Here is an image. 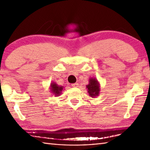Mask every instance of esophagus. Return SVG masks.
Returning a JSON list of instances; mask_svg holds the SVG:
<instances>
[{
	"mask_svg": "<svg viewBox=\"0 0 150 150\" xmlns=\"http://www.w3.org/2000/svg\"><path fill=\"white\" fill-rule=\"evenodd\" d=\"M71 86H72L73 87H77L78 86H79V84H78V83H73V84L71 85Z\"/></svg>",
	"mask_w": 150,
	"mask_h": 150,
	"instance_id": "1",
	"label": "esophagus"
}]
</instances>
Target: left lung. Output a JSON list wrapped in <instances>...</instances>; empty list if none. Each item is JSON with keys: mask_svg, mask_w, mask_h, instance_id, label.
Wrapping results in <instances>:
<instances>
[{"mask_svg": "<svg viewBox=\"0 0 150 150\" xmlns=\"http://www.w3.org/2000/svg\"><path fill=\"white\" fill-rule=\"evenodd\" d=\"M89 83L86 86L88 89V93L90 96L95 98V96H98L100 92V85L98 83L97 79L96 78L89 79Z\"/></svg>", "mask_w": 150, "mask_h": 150, "instance_id": "8db88e82", "label": "left lung"}]
</instances>
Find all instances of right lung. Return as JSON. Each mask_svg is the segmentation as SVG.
<instances>
[{
  "label": "right lung",
  "mask_w": 150,
  "mask_h": 150,
  "mask_svg": "<svg viewBox=\"0 0 150 150\" xmlns=\"http://www.w3.org/2000/svg\"><path fill=\"white\" fill-rule=\"evenodd\" d=\"M63 88V86H59L55 83H52L50 85L51 91H52V94H54V95H55V96H56L60 95V94L62 93Z\"/></svg>",
  "instance_id": "obj_1"
}]
</instances>
